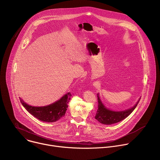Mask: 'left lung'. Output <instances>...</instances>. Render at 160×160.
I'll return each mask as SVG.
<instances>
[{"mask_svg": "<svg viewBox=\"0 0 160 160\" xmlns=\"http://www.w3.org/2000/svg\"><path fill=\"white\" fill-rule=\"evenodd\" d=\"M98 109L95 116V118L99 122L101 123L104 125H111L113 123H118L129 116L132 111L138 106L139 101L132 108L123 111H111L105 108L102 104L99 97L98 94Z\"/></svg>", "mask_w": 160, "mask_h": 160, "instance_id": "1", "label": "left lung"}]
</instances>
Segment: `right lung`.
I'll return each mask as SVG.
<instances>
[{"label":"right lung","instance_id":"add662e5","mask_svg":"<svg viewBox=\"0 0 160 160\" xmlns=\"http://www.w3.org/2000/svg\"><path fill=\"white\" fill-rule=\"evenodd\" d=\"M71 96V92H68L60 100L43 107H34L28 105L22 100L20 101L24 108L37 119L45 122H55L64 116Z\"/></svg>","mask_w":160,"mask_h":160}]
</instances>
